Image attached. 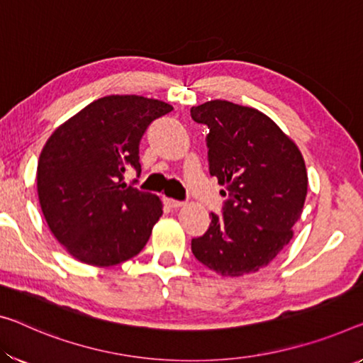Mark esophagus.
I'll return each instance as SVG.
<instances>
[{
  "mask_svg": "<svg viewBox=\"0 0 363 363\" xmlns=\"http://www.w3.org/2000/svg\"><path fill=\"white\" fill-rule=\"evenodd\" d=\"M165 204L169 206V208L178 209V208H182V206L185 203H182V201H177V199H172V198H165Z\"/></svg>",
  "mask_w": 363,
  "mask_h": 363,
  "instance_id": "1",
  "label": "esophagus"
}]
</instances>
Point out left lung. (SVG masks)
<instances>
[{
  "instance_id": "8db88e82",
  "label": "left lung",
  "mask_w": 363,
  "mask_h": 363,
  "mask_svg": "<svg viewBox=\"0 0 363 363\" xmlns=\"http://www.w3.org/2000/svg\"><path fill=\"white\" fill-rule=\"evenodd\" d=\"M191 116L209 128V172L228 198L224 214H211L208 232L191 240V252L220 276L259 271L294 237L308 186L303 155L256 108L211 100L191 107Z\"/></svg>"
}]
</instances>
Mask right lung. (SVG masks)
Returning <instances> with one entry per match:
<instances>
[{
  "label": "right lung",
  "instance_id": "add662e5",
  "mask_svg": "<svg viewBox=\"0 0 363 363\" xmlns=\"http://www.w3.org/2000/svg\"><path fill=\"white\" fill-rule=\"evenodd\" d=\"M170 104L141 96L94 100L52 133L37 165V194L53 237L81 263L108 267L146 247L162 201L123 183L141 172L139 141Z\"/></svg>",
  "mask_w": 363,
  "mask_h": 363
}]
</instances>
